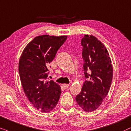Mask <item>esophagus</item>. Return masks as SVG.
Listing matches in <instances>:
<instances>
[{
  "instance_id": "1",
  "label": "esophagus",
  "mask_w": 131,
  "mask_h": 131,
  "mask_svg": "<svg viewBox=\"0 0 131 131\" xmlns=\"http://www.w3.org/2000/svg\"><path fill=\"white\" fill-rule=\"evenodd\" d=\"M62 86L64 88V89H66L68 88L69 87V85L68 84H62Z\"/></svg>"
}]
</instances>
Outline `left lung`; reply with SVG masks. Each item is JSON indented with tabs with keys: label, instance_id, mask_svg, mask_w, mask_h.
Wrapping results in <instances>:
<instances>
[{
	"label": "left lung",
	"instance_id": "left-lung-1",
	"mask_svg": "<svg viewBox=\"0 0 131 131\" xmlns=\"http://www.w3.org/2000/svg\"><path fill=\"white\" fill-rule=\"evenodd\" d=\"M81 45L84 73L88 80L75 100L84 111L91 112L101 105L108 93L113 79V67L107 48L95 36L85 35Z\"/></svg>",
	"mask_w": 131,
	"mask_h": 131
}]
</instances>
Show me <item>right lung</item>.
I'll list each match as a JSON object with an SVG mask.
<instances>
[{
  "mask_svg": "<svg viewBox=\"0 0 131 131\" xmlns=\"http://www.w3.org/2000/svg\"><path fill=\"white\" fill-rule=\"evenodd\" d=\"M67 39V36H36L27 45L19 60V74L24 93L42 113L54 108L60 98V86L47 79L50 64Z\"/></svg>",
  "mask_w": 131,
  "mask_h": 131,
  "instance_id": "right-lung-1",
  "label": "right lung"
}]
</instances>
